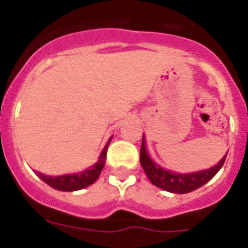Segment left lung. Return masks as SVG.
<instances>
[{"label": "left lung", "instance_id": "obj_1", "mask_svg": "<svg viewBox=\"0 0 248 248\" xmlns=\"http://www.w3.org/2000/svg\"><path fill=\"white\" fill-rule=\"evenodd\" d=\"M225 158H227V155L217 165L211 167V169L204 170V171H198V172L193 173H176L159 167L149 158L147 149H145L144 136L143 141H141V148H140V163L147 173L148 179L152 181V184H155V186H158L163 190L179 193V194L193 192V190H196V189L206 184L208 180H211L212 177L217 173V171L223 167Z\"/></svg>", "mask_w": 248, "mask_h": 248}]
</instances>
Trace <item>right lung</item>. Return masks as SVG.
<instances>
[{"instance_id":"add662e5","label":"right lung","mask_w":248,"mask_h":248,"mask_svg":"<svg viewBox=\"0 0 248 248\" xmlns=\"http://www.w3.org/2000/svg\"><path fill=\"white\" fill-rule=\"evenodd\" d=\"M112 139V138H110ZM110 139L107 143V145L104 147L103 152H101L100 157H99V161H97L93 167H90L89 170H86L83 172L75 173V175H63V176H46L44 173L37 172V175L42 179V180L48 184L50 186H52L54 189H58V190H63V192H73V190H78V189L86 188L89 186L93 183L96 181V179L100 175L101 170L105 165V158H107V148H108V144L110 143Z\"/></svg>"}]
</instances>
